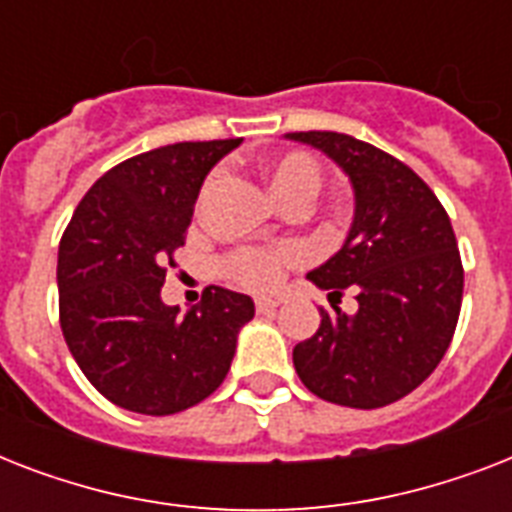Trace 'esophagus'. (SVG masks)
<instances>
[{
  "label": "esophagus",
  "instance_id": "esophagus-1",
  "mask_svg": "<svg viewBox=\"0 0 512 512\" xmlns=\"http://www.w3.org/2000/svg\"><path fill=\"white\" fill-rule=\"evenodd\" d=\"M255 308L257 313H271L279 308V300H276V297H257Z\"/></svg>",
  "mask_w": 512,
  "mask_h": 512
}]
</instances>
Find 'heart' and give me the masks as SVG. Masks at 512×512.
I'll return each instance as SVG.
<instances>
[{
	"label": "heart",
	"mask_w": 512,
	"mask_h": 512,
	"mask_svg": "<svg viewBox=\"0 0 512 512\" xmlns=\"http://www.w3.org/2000/svg\"><path fill=\"white\" fill-rule=\"evenodd\" d=\"M265 177L271 185V193L281 204L289 201H308L311 204L321 191V167L311 154L305 151H287V154L271 156L265 162ZM217 183V175L209 177L207 188ZM300 260V249L295 244H276V247H244L225 257V273L236 284L255 292L276 289L284 279L289 265Z\"/></svg>",
	"instance_id": "b5f03b06"
}]
</instances>
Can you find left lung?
Returning a JSON list of instances; mask_svg holds the SVG:
<instances>
[{
    "instance_id": "obj_1",
    "label": "left lung",
    "mask_w": 512,
    "mask_h": 512,
    "mask_svg": "<svg viewBox=\"0 0 512 512\" xmlns=\"http://www.w3.org/2000/svg\"><path fill=\"white\" fill-rule=\"evenodd\" d=\"M287 138L324 151L356 196L348 239L308 279L329 297L353 289L358 311L321 308L292 361L313 396L380 409L428 380L454 337L465 271L452 220L417 172L364 140L319 130Z\"/></svg>"
}]
</instances>
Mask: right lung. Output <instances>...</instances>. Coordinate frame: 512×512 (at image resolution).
I'll list each match as a JSON object with an SVG mask.
<instances>
[{
  "label": "right lung",
  "mask_w": 512,
  "mask_h": 512,
  "mask_svg": "<svg viewBox=\"0 0 512 512\" xmlns=\"http://www.w3.org/2000/svg\"><path fill=\"white\" fill-rule=\"evenodd\" d=\"M241 138L175 143L116 164L84 193L58 249L60 329L84 377L111 404L177 414L231 369L252 297L207 287L180 316L162 303L207 172Z\"/></svg>",
  "instance_id": "right-lung-1"
}]
</instances>
